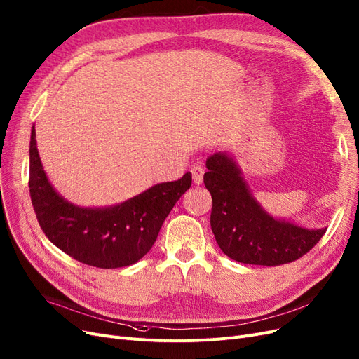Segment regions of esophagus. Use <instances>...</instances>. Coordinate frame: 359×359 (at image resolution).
<instances>
[{"instance_id": "esophagus-1", "label": "esophagus", "mask_w": 359, "mask_h": 359, "mask_svg": "<svg viewBox=\"0 0 359 359\" xmlns=\"http://www.w3.org/2000/svg\"><path fill=\"white\" fill-rule=\"evenodd\" d=\"M191 174H193V181H194V184H197V185H200L203 182V175H205V168L202 166V165H194L193 168H191Z\"/></svg>"}]
</instances>
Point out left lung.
I'll return each instance as SVG.
<instances>
[{
	"label": "left lung",
	"instance_id": "left-lung-1",
	"mask_svg": "<svg viewBox=\"0 0 359 359\" xmlns=\"http://www.w3.org/2000/svg\"><path fill=\"white\" fill-rule=\"evenodd\" d=\"M206 168L203 182L212 196V233L231 259L265 266L289 264L324 236L327 228H306L269 215L253 197L229 151L209 156Z\"/></svg>",
	"mask_w": 359,
	"mask_h": 359
}]
</instances>
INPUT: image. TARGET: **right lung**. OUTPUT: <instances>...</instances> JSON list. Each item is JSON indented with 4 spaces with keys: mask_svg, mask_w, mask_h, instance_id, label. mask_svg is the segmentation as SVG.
Instances as JSON below:
<instances>
[{
    "mask_svg": "<svg viewBox=\"0 0 359 359\" xmlns=\"http://www.w3.org/2000/svg\"><path fill=\"white\" fill-rule=\"evenodd\" d=\"M191 174L156 184L122 203L82 208L59 194L50 182L36 149L35 126L29 146V193L36 219L54 246L97 268H122L149 253L162 224L190 189Z\"/></svg>",
    "mask_w": 359,
    "mask_h": 359,
    "instance_id": "obj_1",
    "label": "right lung"
}]
</instances>
